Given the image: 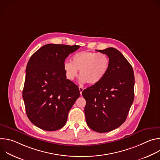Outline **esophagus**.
Segmentation results:
<instances>
[{"instance_id":"1","label":"esophagus","mask_w":160,"mask_h":160,"mask_svg":"<svg viewBox=\"0 0 160 160\" xmlns=\"http://www.w3.org/2000/svg\"><path fill=\"white\" fill-rule=\"evenodd\" d=\"M79 90H80V94L82 95V93L83 90V87H82V86H80V87H79Z\"/></svg>"}]
</instances>
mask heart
I'll list each match as a JSON object with an SVG mask.
<instances>
[{
	"instance_id": "b5f03b06",
	"label": "heart",
	"mask_w": 160,
	"mask_h": 160,
	"mask_svg": "<svg viewBox=\"0 0 160 160\" xmlns=\"http://www.w3.org/2000/svg\"><path fill=\"white\" fill-rule=\"evenodd\" d=\"M109 66L110 59L106 54L90 51L77 52L73 56L72 62L66 61L63 64L68 80H73L80 70V81L90 85L100 82L108 72Z\"/></svg>"
}]
</instances>
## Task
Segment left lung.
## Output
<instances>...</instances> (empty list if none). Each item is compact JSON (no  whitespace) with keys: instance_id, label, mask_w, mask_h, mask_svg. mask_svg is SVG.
Segmentation results:
<instances>
[{"instance_id":"left-lung-1","label":"left lung","mask_w":160,"mask_h":160,"mask_svg":"<svg viewBox=\"0 0 160 160\" xmlns=\"http://www.w3.org/2000/svg\"><path fill=\"white\" fill-rule=\"evenodd\" d=\"M110 59L109 69L98 83L84 89V109L87 125L99 133L108 132L125 121L134 99L133 68L117 49L109 48L97 51Z\"/></svg>"}]
</instances>
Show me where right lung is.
Segmentation results:
<instances>
[{"label": "right lung", "mask_w": 160, "mask_h": 160, "mask_svg": "<svg viewBox=\"0 0 160 160\" xmlns=\"http://www.w3.org/2000/svg\"><path fill=\"white\" fill-rule=\"evenodd\" d=\"M79 45L47 44L30 58L26 68L22 98L30 121L47 131L61 128L80 96L78 87L66 79L65 59Z\"/></svg>", "instance_id": "right-lung-1"}]
</instances>
